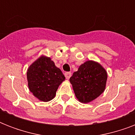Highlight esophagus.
Segmentation results:
<instances>
[{
  "mask_svg": "<svg viewBox=\"0 0 135 135\" xmlns=\"http://www.w3.org/2000/svg\"><path fill=\"white\" fill-rule=\"evenodd\" d=\"M64 75H65V77L66 79H69L70 77L71 76V72H66Z\"/></svg>",
  "mask_w": 135,
  "mask_h": 135,
  "instance_id": "obj_1",
  "label": "esophagus"
}]
</instances>
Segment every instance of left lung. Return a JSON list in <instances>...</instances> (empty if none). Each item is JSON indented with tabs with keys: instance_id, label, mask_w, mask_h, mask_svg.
<instances>
[{
	"instance_id": "8db88e82",
	"label": "left lung",
	"mask_w": 135,
	"mask_h": 135,
	"mask_svg": "<svg viewBox=\"0 0 135 135\" xmlns=\"http://www.w3.org/2000/svg\"><path fill=\"white\" fill-rule=\"evenodd\" d=\"M107 80V71L93 61L83 64L70 78L76 98L83 103H88L98 97L104 90Z\"/></svg>"
}]
</instances>
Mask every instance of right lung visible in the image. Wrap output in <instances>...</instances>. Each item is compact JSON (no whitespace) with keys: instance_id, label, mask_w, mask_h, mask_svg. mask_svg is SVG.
<instances>
[{"instance_id":"1","label":"right lung","mask_w":135,"mask_h":135,"mask_svg":"<svg viewBox=\"0 0 135 135\" xmlns=\"http://www.w3.org/2000/svg\"><path fill=\"white\" fill-rule=\"evenodd\" d=\"M27 80L33 94L40 100L48 102L55 97L58 87L65 77L50 58L41 57L29 66Z\"/></svg>"}]
</instances>
